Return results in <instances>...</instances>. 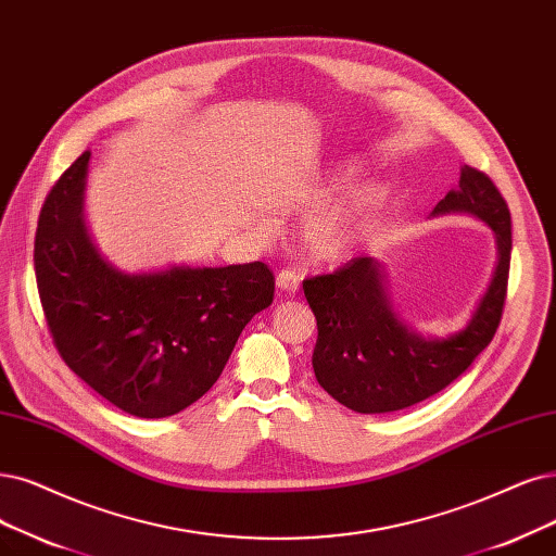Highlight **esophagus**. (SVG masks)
Wrapping results in <instances>:
<instances>
[{
  "instance_id": "obj_1",
  "label": "esophagus",
  "mask_w": 556,
  "mask_h": 556,
  "mask_svg": "<svg viewBox=\"0 0 556 556\" xmlns=\"http://www.w3.org/2000/svg\"><path fill=\"white\" fill-rule=\"evenodd\" d=\"M277 286L283 293H295L300 289V273L286 267V270L277 273Z\"/></svg>"
}]
</instances>
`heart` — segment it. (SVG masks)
Segmentation results:
<instances>
[{
  "label": "heart",
  "mask_w": 556,
  "mask_h": 556,
  "mask_svg": "<svg viewBox=\"0 0 556 556\" xmlns=\"http://www.w3.org/2000/svg\"><path fill=\"white\" fill-rule=\"evenodd\" d=\"M366 203L351 205V208L325 213L314 217L304 226V244L318 258H339L351 250L364 219Z\"/></svg>",
  "instance_id": "obj_1"
}]
</instances>
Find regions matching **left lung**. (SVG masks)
<instances>
[{
	"mask_svg": "<svg viewBox=\"0 0 556 556\" xmlns=\"http://www.w3.org/2000/svg\"><path fill=\"white\" fill-rule=\"evenodd\" d=\"M471 213L497 236L500 263L490 289L463 332L424 339L389 306L380 265L371 256L343 263L332 275L306 277L302 289L318 323L314 374L341 405L362 415L396 413L442 392L463 376L502 323L510 267V213L488 174L463 167L433 215Z\"/></svg>",
	"mask_w": 556,
	"mask_h": 556,
	"instance_id": "left-lung-1",
	"label": "left lung"
}]
</instances>
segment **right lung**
<instances>
[{
    "mask_svg": "<svg viewBox=\"0 0 556 556\" xmlns=\"http://www.w3.org/2000/svg\"><path fill=\"white\" fill-rule=\"evenodd\" d=\"M91 153L61 174L38 215L34 270L61 359L93 392L141 419L172 417L217 382L233 345L275 300L261 261L123 275L81 219Z\"/></svg>",
    "mask_w": 556,
    "mask_h": 556,
    "instance_id": "add662e5",
    "label": "right lung"
}]
</instances>
